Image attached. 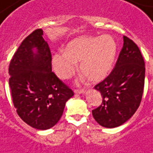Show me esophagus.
Here are the masks:
<instances>
[{
	"label": "esophagus",
	"instance_id": "1",
	"mask_svg": "<svg viewBox=\"0 0 153 153\" xmlns=\"http://www.w3.org/2000/svg\"><path fill=\"white\" fill-rule=\"evenodd\" d=\"M74 92L76 94H85V92H86V91L83 90H74Z\"/></svg>",
	"mask_w": 153,
	"mask_h": 153
}]
</instances>
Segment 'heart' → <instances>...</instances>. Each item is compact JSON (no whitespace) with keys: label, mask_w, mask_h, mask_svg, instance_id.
Returning a JSON list of instances; mask_svg holds the SVG:
<instances>
[{"label":"heart","mask_w":153,"mask_h":153,"mask_svg":"<svg viewBox=\"0 0 153 153\" xmlns=\"http://www.w3.org/2000/svg\"><path fill=\"white\" fill-rule=\"evenodd\" d=\"M117 42L111 35L102 36H80L66 45L65 51H59L51 57L55 73L62 79H68L80 62L82 80L100 82L111 71L117 55Z\"/></svg>","instance_id":"heart-1"}]
</instances>
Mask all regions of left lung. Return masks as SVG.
Segmentation results:
<instances>
[{
  "mask_svg": "<svg viewBox=\"0 0 153 153\" xmlns=\"http://www.w3.org/2000/svg\"><path fill=\"white\" fill-rule=\"evenodd\" d=\"M145 80L142 53L131 39L123 36V46L114 69L95 89L102 96V105L92 111L98 124L114 128L131 118L141 103Z\"/></svg>",
  "mask_w": 153,
  "mask_h": 153,
  "instance_id": "obj_1",
  "label": "left lung"
}]
</instances>
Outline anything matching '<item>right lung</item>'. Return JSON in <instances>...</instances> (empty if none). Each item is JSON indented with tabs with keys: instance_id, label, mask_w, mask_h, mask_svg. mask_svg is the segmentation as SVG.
Returning <instances> with one entry per match:
<instances>
[{
	"instance_id": "add662e5",
	"label": "right lung",
	"mask_w": 153,
	"mask_h": 153,
	"mask_svg": "<svg viewBox=\"0 0 153 153\" xmlns=\"http://www.w3.org/2000/svg\"><path fill=\"white\" fill-rule=\"evenodd\" d=\"M9 75L13 104L26 124L46 130L58 123L74 93L51 71V54L42 29L20 45L10 61Z\"/></svg>"
}]
</instances>
